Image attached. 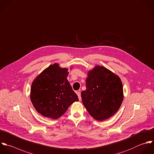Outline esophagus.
Here are the masks:
<instances>
[{
    "label": "esophagus",
    "instance_id": "obj_1",
    "mask_svg": "<svg viewBox=\"0 0 154 154\" xmlns=\"http://www.w3.org/2000/svg\"><path fill=\"white\" fill-rule=\"evenodd\" d=\"M77 95H78L79 101H81V100H82V97H81V93H80V92H77Z\"/></svg>",
    "mask_w": 154,
    "mask_h": 154
}]
</instances>
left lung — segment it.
I'll return each mask as SVG.
<instances>
[{
	"label": "left lung",
	"mask_w": 154,
	"mask_h": 154,
	"mask_svg": "<svg viewBox=\"0 0 154 154\" xmlns=\"http://www.w3.org/2000/svg\"><path fill=\"white\" fill-rule=\"evenodd\" d=\"M86 85L82 98L92 117L103 121L116 113L124 98L122 84L118 75L104 66H97L89 71Z\"/></svg>",
	"instance_id": "left-lung-1"
}]
</instances>
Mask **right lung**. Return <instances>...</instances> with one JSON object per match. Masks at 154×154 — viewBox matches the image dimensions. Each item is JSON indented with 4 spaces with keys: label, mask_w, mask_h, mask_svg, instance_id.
I'll return each mask as SVG.
<instances>
[{
    "label": "right lung",
    "mask_w": 154,
    "mask_h": 154,
    "mask_svg": "<svg viewBox=\"0 0 154 154\" xmlns=\"http://www.w3.org/2000/svg\"><path fill=\"white\" fill-rule=\"evenodd\" d=\"M68 69L54 63L42 71L33 82L30 100L36 111L45 117L60 118L75 101L77 94L66 77Z\"/></svg>",
    "instance_id": "right-lung-1"
}]
</instances>
